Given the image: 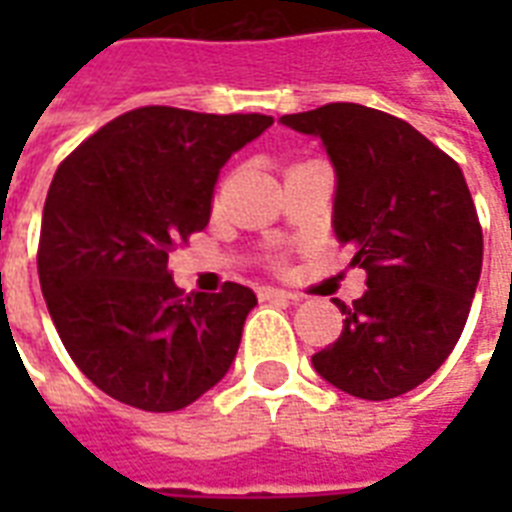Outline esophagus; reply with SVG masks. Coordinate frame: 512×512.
Here are the masks:
<instances>
[{"label": "esophagus", "instance_id": "34e87169", "mask_svg": "<svg viewBox=\"0 0 512 512\" xmlns=\"http://www.w3.org/2000/svg\"><path fill=\"white\" fill-rule=\"evenodd\" d=\"M257 292H260L263 300H273V297H276V300H297L295 292H287V289H279V287H260Z\"/></svg>", "mask_w": 512, "mask_h": 512}]
</instances>
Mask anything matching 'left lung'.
<instances>
[{
    "mask_svg": "<svg viewBox=\"0 0 512 512\" xmlns=\"http://www.w3.org/2000/svg\"><path fill=\"white\" fill-rule=\"evenodd\" d=\"M319 135L337 172L335 233L366 271L316 372L366 401L409 393L444 364L476 295L484 233L460 164L412 124L358 103L281 116Z\"/></svg>",
    "mask_w": 512,
    "mask_h": 512,
    "instance_id": "1",
    "label": "left lung"
}]
</instances>
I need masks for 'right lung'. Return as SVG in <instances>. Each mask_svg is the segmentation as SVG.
Here are the masks:
<instances>
[{"label":"right lung","instance_id":"right-lung-1","mask_svg":"<svg viewBox=\"0 0 512 512\" xmlns=\"http://www.w3.org/2000/svg\"><path fill=\"white\" fill-rule=\"evenodd\" d=\"M271 124L143 106L60 162L42 212L39 284L68 356L116 401L177 412L228 372L255 292L225 281L185 295L167 260L207 228L220 167Z\"/></svg>","mask_w":512,"mask_h":512}]
</instances>
